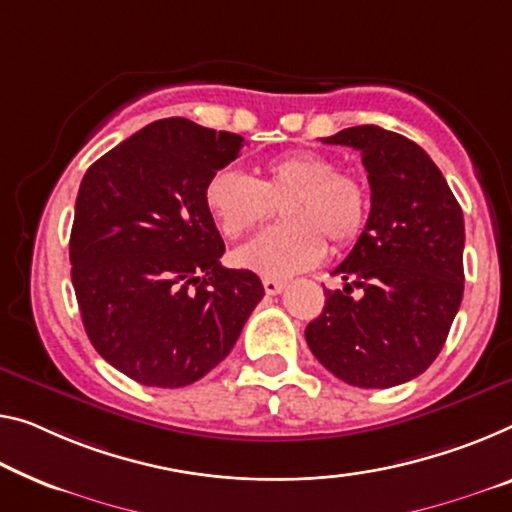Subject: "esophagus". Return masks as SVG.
I'll use <instances>...</instances> for the list:
<instances>
[{"label":"esophagus","mask_w":512,"mask_h":512,"mask_svg":"<svg viewBox=\"0 0 512 512\" xmlns=\"http://www.w3.org/2000/svg\"><path fill=\"white\" fill-rule=\"evenodd\" d=\"M263 288L267 295H279L283 288H286V281H279V279H263Z\"/></svg>","instance_id":"34e87169"}]
</instances>
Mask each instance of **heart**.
I'll return each instance as SVG.
<instances>
[{
    "label": "heart",
    "instance_id": "obj_1",
    "mask_svg": "<svg viewBox=\"0 0 512 512\" xmlns=\"http://www.w3.org/2000/svg\"><path fill=\"white\" fill-rule=\"evenodd\" d=\"M206 206L224 238L238 240L281 206L286 224L267 229L235 249L233 263L265 279H286L318 265L334 247H348L366 226L368 192L332 157L290 151L258 167V178L219 169L206 183Z\"/></svg>",
    "mask_w": 512,
    "mask_h": 512
}]
</instances>
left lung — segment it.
<instances>
[{"label": "left lung", "instance_id": "obj_1", "mask_svg": "<svg viewBox=\"0 0 512 512\" xmlns=\"http://www.w3.org/2000/svg\"><path fill=\"white\" fill-rule=\"evenodd\" d=\"M322 141L361 153L371 215L334 270L345 288L327 290L304 336L338 380L389 389L421 375L444 348L465 290V219L437 164L398 132L357 125Z\"/></svg>", "mask_w": 512, "mask_h": 512}]
</instances>
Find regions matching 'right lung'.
I'll return each instance as SVG.
<instances>
[{
    "label": "right lung",
    "mask_w": 512,
    "mask_h": 512,
    "mask_svg": "<svg viewBox=\"0 0 512 512\" xmlns=\"http://www.w3.org/2000/svg\"><path fill=\"white\" fill-rule=\"evenodd\" d=\"M245 139L162 119L86 171L70 231V277L98 355L146 387L178 389L233 350L263 300L261 279L229 270L206 183Z\"/></svg>",
    "instance_id": "right-lung-1"
}]
</instances>
